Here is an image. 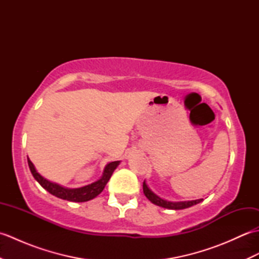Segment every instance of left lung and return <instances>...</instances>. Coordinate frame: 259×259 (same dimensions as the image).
Here are the masks:
<instances>
[{"instance_id":"1","label":"left lung","mask_w":259,"mask_h":259,"mask_svg":"<svg viewBox=\"0 0 259 259\" xmlns=\"http://www.w3.org/2000/svg\"><path fill=\"white\" fill-rule=\"evenodd\" d=\"M144 194L145 196L149 199L152 203L155 205L162 207V208H167V209H174V210H179V209H185V208H189L194 205H197V203L201 202L203 199H196V200H188V201H168L164 200L162 198L157 196L155 192H152L150 190L149 187L147 186L146 181H144Z\"/></svg>"}]
</instances>
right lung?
Masks as SVG:
<instances>
[{
  "instance_id": "right-lung-1",
  "label": "right lung",
  "mask_w": 259,
  "mask_h": 259,
  "mask_svg": "<svg viewBox=\"0 0 259 259\" xmlns=\"http://www.w3.org/2000/svg\"><path fill=\"white\" fill-rule=\"evenodd\" d=\"M27 163H29L30 170L34 179L47 191L50 192L51 195L56 196L58 198H61V199H64V200H69L73 202H83V201L91 200L93 198H96L99 194H101V191L104 189V187H106L110 177H111V175L113 174L114 169L118 167L120 161H112L108 163L103 170L102 177L99 180L95 181V183L84 187H81V188H72V189L65 188V187L60 186L56 183H51V181H49L45 177H42V176L36 171L34 164L32 163V161L29 158H27Z\"/></svg>"
}]
</instances>
